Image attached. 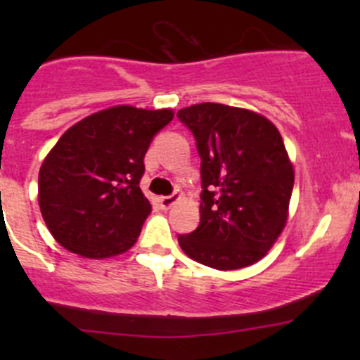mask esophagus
<instances>
[{
    "label": "esophagus",
    "mask_w": 360,
    "mask_h": 360,
    "mask_svg": "<svg viewBox=\"0 0 360 360\" xmlns=\"http://www.w3.org/2000/svg\"><path fill=\"white\" fill-rule=\"evenodd\" d=\"M179 200H181V195L174 193V195H170V197H162L158 202H160V205H162V209H170L174 203L179 202Z\"/></svg>",
    "instance_id": "esophagus-1"
}]
</instances>
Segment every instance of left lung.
<instances>
[{"instance_id":"1","label":"left lung","mask_w":360,"mask_h":360,"mask_svg":"<svg viewBox=\"0 0 360 360\" xmlns=\"http://www.w3.org/2000/svg\"><path fill=\"white\" fill-rule=\"evenodd\" d=\"M202 158L200 224L179 235L188 257L214 270L257 263L284 231L294 167L277 127L256 111L216 103L177 111Z\"/></svg>"}]
</instances>
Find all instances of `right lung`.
Returning <instances> with one entry per match:
<instances>
[{"label":"right lung","mask_w":360,"mask_h":360,"mask_svg":"<svg viewBox=\"0 0 360 360\" xmlns=\"http://www.w3.org/2000/svg\"><path fill=\"white\" fill-rule=\"evenodd\" d=\"M174 111L130 104L79 120L39 167L38 203L52 237L69 252L104 259L137 242L151 203L139 188L144 155Z\"/></svg>","instance_id":"obj_1"}]
</instances>
